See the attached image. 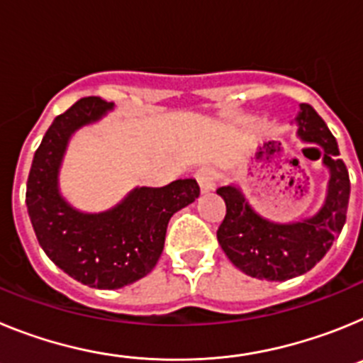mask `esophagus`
I'll return each instance as SVG.
<instances>
[{
  "mask_svg": "<svg viewBox=\"0 0 363 363\" xmlns=\"http://www.w3.org/2000/svg\"><path fill=\"white\" fill-rule=\"evenodd\" d=\"M196 182L200 185L201 192H211L214 189V184H216V172L211 169V167H201L196 171Z\"/></svg>",
  "mask_w": 363,
  "mask_h": 363,
  "instance_id": "obj_1",
  "label": "esophagus"
}]
</instances>
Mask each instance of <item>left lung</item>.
<instances>
[{
    "instance_id": "left-lung-1",
    "label": "left lung",
    "mask_w": 363,
    "mask_h": 363,
    "mask_svg": "<svg viewBox=\"0 0 363 363\" xmlns=\"http://www.w3.org/2000/svg\"><path fill=\"white\" fill-rule=\"evenodd\" d=\"M301 140L325 149L323 163L331 171L325 205L311 220L278 225L259 218L236 187H220L225 218L218 227V242L240 271L271 281L291 280L311 271L331 249L347 218L351 182L344 160H340L336 138L309 104L300 105Z\"/></svg>"
}]
</instances>
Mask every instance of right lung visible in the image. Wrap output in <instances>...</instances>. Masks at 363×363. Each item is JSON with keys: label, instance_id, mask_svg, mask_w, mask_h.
I'll return each instance as SVG.
<instances>
[{"label": "right lung", "instance_id": "right-lung-1", "mask_svg": "<svg viewBox=\"0 0 363 363\" xmlns=\"http://www.w3.org/2000/svg\"><path fill=\"white\" fill-rule=\"evenodd\" d=\"M112 105L98 96L78 99L45 133L27 179V209L45 255L60 269L96 289H120L158 264L169 220L200 196L196 179L140 187L116 209L82 214L57 192V169L70 134L101 118Z\"/></svg>", "mask_w": 363, "mask_h": 363}]
</instances>
